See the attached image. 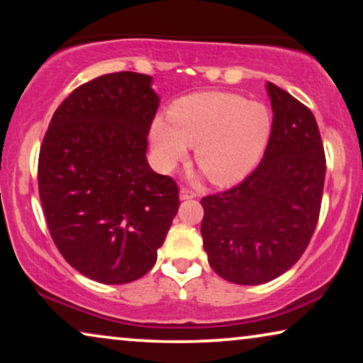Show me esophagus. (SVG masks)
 Wrapping results in <instances>:
<instances>
[{"mask_svg":"<svg viewBox=\"0 0 363 363\" xmlns=\"http://www.w3.org/2000/svg\"><path fill=\"white\" fill-rule=\"evenodd\" d=\"M198 193L195 190H191V188L188 186H182L180 188V198L182 200H191V198H196Z\"/></svg>","mask_w":363,"mask_h":363,"instance_id":"1","label":"esophagus"}]
</instances>
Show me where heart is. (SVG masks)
<instances>
[{"label": "heart", "mask_w": 363, "mask_h": 363, "mask_svg": "<svg viewBox=\"0 0 363 363\" xmlns=\"http://www.w3.org/2000/svg\"><path fill=\"white\" fill-rule=\"evenodd\" d=\"M170 123L157 121L152 145L162 168L170 170L195 147V160L218 185L245 178L264 152L272 118L266 106L223 92L182 97L168 111Z\"/></svg>", "instance_id": "obj_1"}]
</instances>
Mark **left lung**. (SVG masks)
Returning <instances> with one entry per match:
<instances>
[{"mask_svg":"<svg viewBox=\"0 0 363 363\" xmlns=\"http://www.w3.org/2000/svg\"><path fill=\"white\" fill-rule=\"evenodd\" d=\"M272 125L262 160L241 183L201 198L203 247L235 284L276 279L299 261L319 221L325 153L311 108L266 84Z\"/></svg>","mask_w":363,"mask_h":363,"instance_id":"left-lung-1","label":"left lung"}]
</instances>
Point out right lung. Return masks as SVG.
<instances>
[{
	"label": "right lung",
	"mask_w": 363,
	"mask_h": 363,
	"mask_svg": "<svg viewBox=\"0 0 363 363\" xmlns=\"http://www.w3.org/2000/svg\"><path fill=\"white\" fill-rule=\"evenodd\" d=\"M150 84L123 71L74 89L39 152V198L54 245L102 284L145 276L180 206L177 182L145 157L160 102Z\"/></svg>",
	"instance_id": "obj_1"
}]
</instances>
